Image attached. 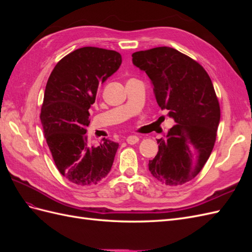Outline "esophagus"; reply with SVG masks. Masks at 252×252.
Instances as JSON below:
<instances>
[{
	"instance_id": "obj_1",
	"label": "esophagus",
	"mask_w": 252,
	"mask_h": 252,
	"mask_svg": "<svg viewBox=\"0 0 252 252\" xmlns=\"http://www.w3.org/2000/svg\"><path fill=\"white\" fill-rule=\"evenodd\" d=\"M139 138L136 135H129L128 138L126 139V142L128 143V144H130V145H134V144H136L139 142Z\"/></svg>"
}]
</instances>
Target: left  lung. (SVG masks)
<instances>
[{
  "label": "left lung",
  "mask_w": 252,
  "mask_h": 252,
  "mask_svg": "<svg viewBox=\"0 0 252 252\" xmlns=\"http://www.w3.org/2000/svg\"><path fill=\"white\" fill-rule=\"evenodd\" d=\"M132 62L147 73L158 105L177 123L157 140L149 171L162 184H185L202 170L217 139L220 109L211 79L196 61L171 47L136 51Z\"/></svg>",
  "instance_id": "1"
}]
</instances>
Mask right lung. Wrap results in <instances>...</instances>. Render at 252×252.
I'll use <instances>...</instances> for the list:
<instances>
[{"mask_svg":"<svg viewBox=\"0 0 252 252\" xmlns=\"http://www.w3.org/2000/svg\"><path fill=\"white\" fill-rule=\"evenodd\" d=\"M121 63L117 51L83 47L59 61L49 75L40 116L45 139L58 170L75 185H95L111 169L119 144L104 138L90 146L85 133L98 87Z\"/></svg>","mask_w":252,"mask_h":252,"instance_id":"add662e5","label":"right lung"}]
</instances>
